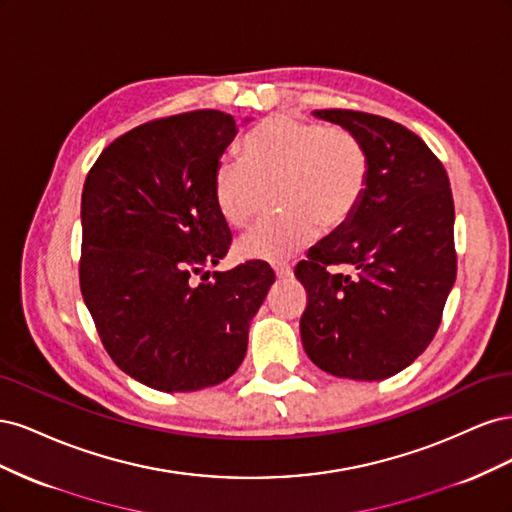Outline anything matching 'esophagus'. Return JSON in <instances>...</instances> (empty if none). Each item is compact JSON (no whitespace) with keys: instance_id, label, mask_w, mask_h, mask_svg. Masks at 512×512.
Instances as JSON below:
<instances>
[{"instance_id":"1","label":"esophagus","mask_w":512,"mask_h":512,"mask_svg":"<svg viewBox=\"0 0 512 512\" xmlns=\"http://www.w3.org/2000/svg\"><path fill=\"white\" fill-rule=\"evenodd\" d=\"M273 271H275V277H277V280H280V282L290 280V277H292V269L286 267V265H277V267H273Z\"/></svg>"}]
</instances>
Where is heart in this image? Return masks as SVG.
<instances>
[{
	"instance_id": "heart-1",
	"label": "heart",
	"mask_w": 512,
	"mask_h": 512,
	"mask_svg": "<svg viewBox=\"0 0 512 512\" xmlns=\"http://www.w3.org/2000/svg\"><path fill=\"white\" fill-rule=\"evenodd\" d=\"M243 161L220 160L213 200L232 228H245L273 192L282 211L243 237V260L286 262L324 232L346 226L369 183V156L350 130L324 128L292 115L269 117L245 136Z\"/></svg>"
}]
</instances>
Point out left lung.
I'll use <instances>...</instances> for the list:
<instances>
[{
    "instance_id": "left-lung-1",
    "label": "left lung",
    "mask_w": 512,
    "mask_h": 512,
    "mask_svg": "<svg viewBox=\"0 0 512 512\" xmlns=\"http://www.w3.org/2000/svg\"><path fill=\"white\" fill-rule=\"evenodd\" d=\"M314 117L365 145L369 183L352 220L294 269L307 290L301 342L331 376L384 380L429 346L455 284L451 183L442 162L401 123L342 108ZM335 264L355 273L333 274Z\"/></svg>"
}]
</instances>
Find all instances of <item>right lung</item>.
<instances>
[{
    "label": "right lung",
    "instance_id": "add662e5",
    "mask_svg": "<svg viewBox=\"0 0 512 512\" xmlns=\"http://www.w3.org/2000/svg\"><path fill=\"white\" fill-rule=\"evenodd\" d=\"M237 132L220 111L151 121L108 145L85 179L83 299L115 365L149 389L190 393L235 374L275 282L252 260L193 284L232 239L213 170Z\"/></svg>",
    "mask_w": 512,
    "mask_h": 512
}]
</instances>
